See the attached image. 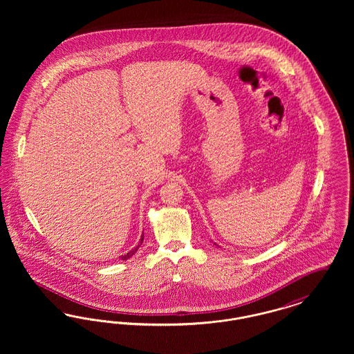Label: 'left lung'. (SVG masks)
I'll return each mask as SVG.
<instances>
[{
  "instance_id": "left-lung-1",
  "label": "left lung",
  "mask_w": 354,
  "mask_h": 354,
  "mask_svg": "<svg viewBox=\"0 0 354 354\" xmlns=\"http://www.w3.org/2000/svg\"><path fill=\"white\" fill-rule=\"evenodd\" d=\"M214 244H215V243H214ZM215 245H216V244H215Z\"/></svg>"
}]
</instances>
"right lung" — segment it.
<instances>
[{
  "label": "right lung",
  "instance_id": "1",
  "mask_svg": "<svg viewBox=\"0 0 354 354\" xmlns=\"http://www.w3.org/2000/svg\"><path fill=\"white\" fill-rule=\"evenodd\" d=\"M142 241H143V236H142V239H140V243H139V245H138V247H135L134 250H131L130 252L126 253V254H123V256H120V259H122V260H127V259H130V257H131V256H133V254H134V253L138 251V248L140 247Z\"/></svg>",
  "mask_w": 354,
  "mask_h": 354
}]
</instances>
